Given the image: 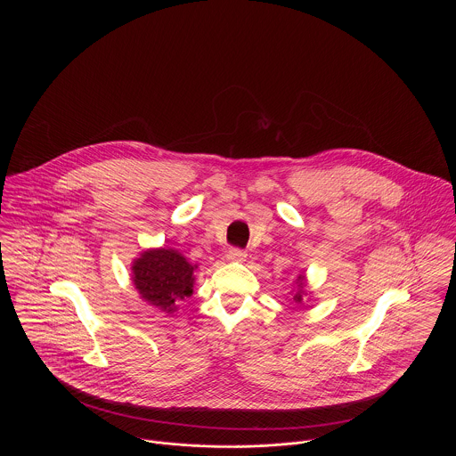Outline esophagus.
I'll use <instances>...</instances> for the list:
<instances>
[{
  "label": "esophagus",
  "instance_id": "esophagus-1",
  "mask_svg": "<svg viewBox=\"0 0 456 456\" xmlns=\"http://www.w3.org/2000/svg\"><path fill=\"white\" fill-rule=\"evenodd\" d=\"M246 258H248V253L242 251V249H239V248H233V249L228 251V260L246 261Z\"/></svg>",
  "mask_w": 456,
  "mask_h": 456
}]
</instances>
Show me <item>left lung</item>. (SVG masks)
I'll return each instance as SVG.
<instances>
[{"mask_svg": "<svg viewBox=\"0 0 456 456\" xmlns=\"http://www.w3.org/2000/svg\"><path fill=\"white\" fill-rule=\"evenodd\" d=\"M297 284H298V291L293 295V302H297V304H302V297L305 295V279H304V275H298V279H297Z\"/></svg>", "mask_w": 456, "mask_h": 456, "instance_id": "obj_1", "label": "left lung"}]
</instances>
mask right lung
<instances>
[{
	"label": "right lung",
	"instance_id": "right-lung-1",
	"mask_svg": "<svg viewBox=\"0 0 456 456\" xmlns=\"http://www.w3.org/2000/svg\"><path fill=\"white\" fill-rule=\"evenodd\" d=\"M195 268L175 249H147L133 261L131 281L145 302L172 314L193 295Z\"/></svg>",
	"mask_w": 456,
	"mask_h": 456
}]
</instances>
